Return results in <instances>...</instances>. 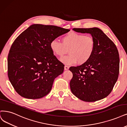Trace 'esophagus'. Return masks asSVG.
<instances>
[{"instance_id":"1","label":"esophagus","mask_w":127,"mask_h":127,"mask_svg":"<svg viewBox=\"0 0 127 127\" xmlns=\"http://www.w3.org/2000/svg\"><path fill=\"white\" fill-rule=\"evenodd\" d=\"M64 70H67L69 69V66H67V65H64Z\"/></svg>"}]
</instances>
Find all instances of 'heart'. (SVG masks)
Returning a JSON list of instances; mask_svg holds the SVG:
<instances>
[{"label":"heart","mask_w":127,"mask_h":127,"mask_svg":"<svg viewBox=\"0 0 127 127\" xmlns=\"http://www.w3.org/2000/svg\"><path fill=\"white\" fill-rule=\"evenodd\" d=\"M62 42L56 39L52 40L50 48L53 54L60 57L69 51V55L63 57L60 61L65 64L77 62L81 64L86 63L93 55L95 42L94 38L83 33L70 32L62 37Z\"/></svg>","instance_id":"1"}]
</instances>
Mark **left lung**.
<instances>
[{
	"label": "left lung",
	"mask_w": 127,
	"mask_h": 127,
	"mask_svg": "<svg viewBox=\"0 0 127 127\" xmlns=\"http://www.w3.org/2000/svg\"><path fill=\"white\" fill-rule=\"evenodd\" d=\"M78 32L91 34L95 42L93 55L86 63L70 67L72 94L86 102L102 99L110 94L119 72V56L113 42L98 28H73Z\"/></svg>",
	"instance_id": "1"
}]
</instances>
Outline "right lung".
<instances>
[{
    "instance_id": "add662e5",
    "label": "right lung",
    "mask_w": 127,
    "mask_h": 127,
    "mask_svg": "<svg viewBox=\"0 0 127 127\" xmlns=\"http://www.w3.org/2000/svg\"><path fill=\"white\" fill-rule=\"evenodd\" d=\"M69 31L56 26L33 24L15 39L8 56V76L21 97L40 99L50 93L55 79L64 70L50 43Z\"/></svg>"
}]
</instances>
